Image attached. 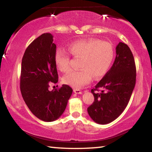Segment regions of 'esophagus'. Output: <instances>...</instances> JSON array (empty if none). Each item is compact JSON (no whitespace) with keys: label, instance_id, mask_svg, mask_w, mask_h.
Returning a JSON list of instances; mask_svg holds the SVG:
<instances>
[{"label":"esophagus","instance_id":"esophagus-1","mask_svg":"<svg viewBox=\"0 0 152 152\" xmlns=\"http://www.w3.org/2000/svg\"><path fill=\"white\" fill-rule=\"evenodd\" d=\"M74 92L77 94H82V91L79 89H74Z\"/></svg>","mask_w":152,"mask_h":152}]
</instances>
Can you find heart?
<instances>
[{
  "label": "heart",
  "instance_id": "heart-1",
  "mask_svg": "<svg viewBox=\"0 0 152 152\" xmlns=\"http://www.w3.org/2000/svg\"><path fill=\"white\" fill-rule=\"evenodd\" d=\"M69 52L76 59H80L79 71H74L63 78V83L76 89L89 84L94 76L99 78L109 69L114 58V49L110 43L97 39L80 40L69 46ZM54 60L57 68L63 72L70 69L71 58L64 49L56 50Z\"/></svg>",
  "mask_w": 152,
  "mask_h": 152
}]
</instances>
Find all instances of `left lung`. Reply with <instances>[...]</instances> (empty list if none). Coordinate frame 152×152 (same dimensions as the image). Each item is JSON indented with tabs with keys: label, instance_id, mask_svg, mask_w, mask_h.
<instances>
[{
	"label": "left lung",
	"instance_id": "left-lung-1",
	"mask_svg": "<svg viewBox=\"0 0 152 152\" xmlns=\"http://www.w3.org/2000/svg\"><path fill=\"white\" fill-rule=\"evenodd\" d=\"M136 65L130 48L119 42L116 57L102 79L91 89L94 102L87 112L96 123L109 124L121 114L128 105L136 84ZM101 89L100 93L95 92Z\"/></svg>",
	"mask_w": 152,
	"mask_h": 152
}]
</instances>
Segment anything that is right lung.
I'll return each mask as SVG.
<instances>
[{"mask_svg":"<svg viewBox=\"0 0 152 152\" xmlns=\"http://www.w3.org/2000/svg\"><path fill=\"white\" fill-rule=\"evenodd\" d=\"M56 46L50 33H44L27 47L22 59L20 91L26 104L38 119L53 121L61 117L72 94L69 85L49 91L58 82L54 60Z\"/></svg>","mask_w":152,"mask_h":152,"instance_id":"1","label":"right lung"}]
</instances>
